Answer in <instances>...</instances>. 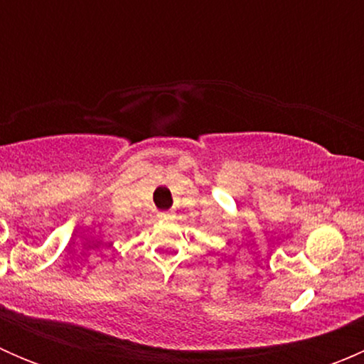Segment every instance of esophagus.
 Here are the masks:
<instances>
[{
	"label": "esophagus",
	"instance_id": "esophagus-1",
	"mask_svg": "<svg viewBox=\"0 0 364 364\" xmlns=\"http://www.w3.org/2000/svg\"><path fill=\"white\" fill-rule=\"evenodd\" d=\"M160 218H161V220H171V218H172V213H168V211L160 213Z\"/></svg>",
	"mask_w": 364,
	"mask_h": 364
}]
</instances>
